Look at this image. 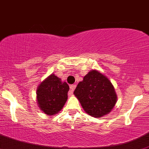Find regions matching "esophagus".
Returning <instances> with one entry per match:
<instances>
[{
	"mask_svg": "<svg viewBox=\"0 0 149 149\" xmlns=\"http://www.w3.org/2000/svg\"><path fill=\"white\" fill-rule=\"evenodd\" d=\"M75 88H76V85H70V93H69V95H71L72 94Z\"/></svg>",
	"mask_w": 149,
	"mask_h": 149,
	"instance_id": "obj_1",
	"label": "esophagus"
}]
</instances>
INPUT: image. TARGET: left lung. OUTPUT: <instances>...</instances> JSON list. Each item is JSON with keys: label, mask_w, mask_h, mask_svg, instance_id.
Here are the masks:
<instances>
[{"label": "left lung", "mask_w": 149, "mask_h": 149, "mask_svg": "<svg viewBox=\"0 0 149 149\" xmlns=\"http://www.w3.org/2000/svg\"><path fill=\"white\" fill-rule=\"evenodd\" d=\"M82 108L90 116L101 118L112 111L117 102V95L110 79L93 70L79 82L74 92Z\"/></svg>", "instance_id": "obj_1"}]
</instances>
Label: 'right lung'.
Listing matches in <instances>:
<instances>
[{
	"instance_id": "right-lung-1",
	"label": "right lung",
	"mask_w": 149,
	"mask_h": 149,
	"mask_svg": "<svg viewBox=\"0 0 149 149\" xmlns=\"http://www.w3.org/2000/svg\"><path fill=\"white\" fill-rule=\"evenodd\" d=\"M70 87L67 82L54 74H50L42 81L36 90V100L39 108L46 115L57 114L67 100Z\"/></svg>"
}]
</instances>
